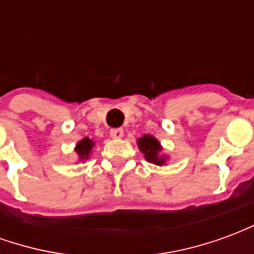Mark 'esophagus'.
<instances>
[{
    "label": "esophagus",
    "mask_w": 254,
    "mask_h": 254,
    "mask_svg": "<svg viewBox=\"0 0 254 254\" xmlns=\"http://www.w3.org/2000/svg\"><path fill=\"white\" fill-rule=\"evenodd\" d=\"M110 136L111 138H121L122 136H124V130H122L121 127H118V129H111Z\"/></svg>",
    "instance_id": "1"
}]
</instances>
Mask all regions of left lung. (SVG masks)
<instances>
[{
  "label": "left lung",
  "mask_w": 254,
  "mask_h": 254,
  "mask_svg": "<svg viewBox=\"0 0 254 254\" xmlns=\"http://www.w3.org/2000/svg\"><path fill=\"white\" fill-rule=\"evenodd\" d=\"M138 149L141 151L144 158L149 163H154L156 166L166 165V162L169 160V156L163 154V147L156 137L151 134H144L141 137L137 138Z\"/></svg>",
  "instance_id": "left-lung-1"
}]
</instances>
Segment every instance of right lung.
<instances>
[{"label":"right lung","instance_id":"1","mask_svg":"<svg viewBox=\"0 0 254 254\" xmlns=\"http://www.w3.org/2000/svg\"><path fill=\"white\" fill-rule=\"evenodd\" d=\"M95 147V141L88 137L81 138L80 141H77L76 147H74V152L77 155V159L80 162H85L89 159V156L92 154V149Z\"/></svg>","mask_w":254,"mask_h":254}]
</instances>
